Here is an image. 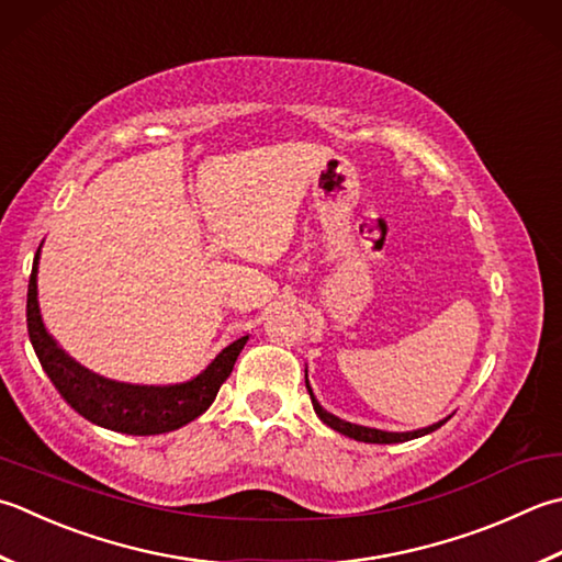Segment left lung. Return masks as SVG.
Here are the masks:
<instances>
[{
	"label": "left lung",
	"mask_w": 562,
	"mask_h": 562,
	"mask_svg": "<svg viewBox=\"0 0 562 562\" xmlns=\"http://www.w3.org/2000/svg\"><path fill=\"white\" fill-rule=\"evenodd\" d=\"M306 390H310V397H312V404H314V412L318 414V419H322L326 426H331L334 431L344 434L348 438H356V441H362V443H402V441H412V438H419V436H426L436 431V428H441L448 419L438 422L434 426L428 428H419V431H406V434H392V431H380V428H368V426H358V424H350V422H344L338 419V416L328 414L322 404L316 402L314 392L310 387V382H306Z\"/></svg>",
	"instance_id": "8db88e82"
}]
</instances>
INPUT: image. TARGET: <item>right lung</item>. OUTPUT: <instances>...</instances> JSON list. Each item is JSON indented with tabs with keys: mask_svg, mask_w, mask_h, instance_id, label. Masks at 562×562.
I'll return each mask as SVG.
<instances>
[{
	"mask_svg": "<svg viewBox=\"0 0 562 562\" xmlns=\"http://www.w3.org/2000/svg\"><path fill=\"white\" fill-rule=\"evenodd\" d=\"M38 252L41 248L36 250V258H33L26 296L29 338L53 387L60 392V397L77 414L85 416L87 422L112 428V431L119 434L156 436L194 422L196 416L212 406L218 387H222L231 370H234L236 358L244 350L248 336L226 346L212 360V366L190 382L170 384V387H140V384L104 380L85 370L82 366H77L70 356H65V350L58 348V344L48 336L46 326H43L36 296Z\"/></svg>",
	"mask_w": 562,
	"mask_h": 562,
	"instance_id": "add662e5",
	"label": "right lung"
}]
</instances>
